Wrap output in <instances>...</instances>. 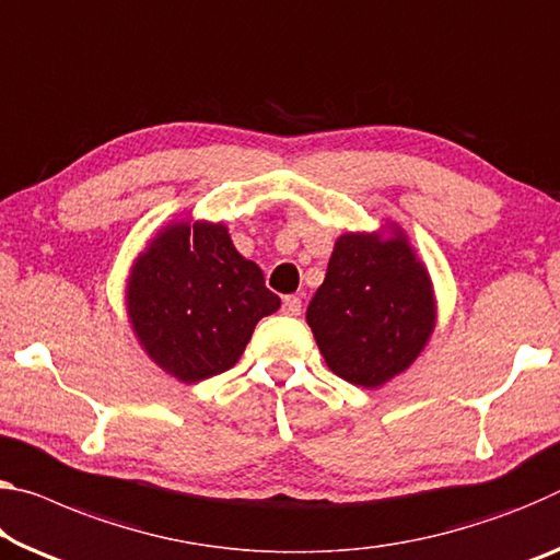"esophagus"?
Returning a JSON list of instances; mask_svg holds the SVG:
<instances>
[{
	"label": "esophagus",
	"mask_w": 560,
	"mask_h": 560,
	"mask_svg": "<svg viewBox=\"0 0 560 560\" xmlns=\"http://www.w3.org/2000/svg\"><path fill=\"white\" fill-rule=\"evenodd\" d=\"M281 312L287 316H299L301 314V299L299 296H283Z\"/></svg>",
	"instance_id": "obj_1"
}]
</instances>
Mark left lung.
I'll use <instances>...</instances> for the list:
<instances>
[{
  "label": "left lung",
  "instance_id": "8db88e82",
  "mask_svg": "<svg viewBox=\"0 0 560 560\" xmlns=\"http://www.w3.org/2000/svg\"><path fill=\"white\" fill-rule=\"evenodd\" d=\"M306 322L336 376L376 388L408 369L436 322L431 281L398 234H343Z\"/></svg>",
  "mask_w": 560,
  "mask_h": 560
}]
</instances>
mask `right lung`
Returning a JSON list of instances; mask_svg holds the SVG:
<instances>
[{"label": "right lung", "mask_w": 560, "mask_h": 560, "mask_svg": "<svg viewBox=\"0 0 560 560\" xmlns=\"http://www.w3.org/2000/svg\"><path fill=\"white\" fill-rule=\"evenodd\" d=\"M281 306L221 224H174L149 244L129 281L131 326L149 357L186 384L224 374L254 326Z\"/></svg>", "instance_id": "right-lung-1"}]
</instances>
